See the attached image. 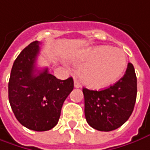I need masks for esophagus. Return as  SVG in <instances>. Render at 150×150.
Wrapping results in <instances>:
<instances>
[{
	"label": "esophagus",
	"instance_id": "obj_1",
	"mask_svg": "<svg viewBox=\"0 0 150 150\" xmlns=\"http://www.w3.org/2000/svg\"><path fill=\"white\" fill-rule=\"evenodd\" d=\"M74 86H75V88H79L81 85L79 84V83L77 80H75V81H74Z\"/></svg>",
	"mask_w": 150,
	"mask_h": 150
}]
</instances>
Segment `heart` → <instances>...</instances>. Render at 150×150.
I'll return each instance as SVG.
<instances>
[{
    "mask_svg": "<svg viewBox=\"0 0 150 150\" xmlns=\"http://www.w3.org/2000/svg\"><path fill=\"white\" fill-rule=\"evenodd\" d=\"M84 63L76 71L81 83L90 88L98 89L117 81L126 66L122 51L103 46L86 51L80 57Z\"/></svg>",
    "mask_w": 150,
    "mask_h": 150,
    "instance_id": "obj_1",
    "label": "heart"
}]
</instances>
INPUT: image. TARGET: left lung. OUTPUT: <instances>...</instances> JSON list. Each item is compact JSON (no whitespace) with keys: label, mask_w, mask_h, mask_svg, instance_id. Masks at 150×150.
<instances>
[{"label":"left lung","mask_w":150,"mask_h":150,"mask_svg":"<svg viewBox=\"0 0 150 150\" xmlns=\"http://www.w3.org/2000/svg\"><path fill=\"white\" fill-rule=\"evenodd\" d=\"M84 115L93 129L111 131L122 126L131 117L137 94L135 68L128 63L123 77L103 90L83 88Z\"/></svg>","instance_id":"left-lung-1"}]
</instances>
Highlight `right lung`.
<instances>
[{
	"mask_svg": "<svg viewBox=\"0 0 150 150\" xmlns=\"http://www.w3.org/2000/svg\"><path fill=\"white\" fill-rule=\"evenodd\" d=\"M38 41L31 42L15 59L8 84L9 101L15 117L29 130L46 131L57 124L62 105L74 88L72 77L62 80L37 70Z\"/></svg>",
	"mask_w": 150,
	"mask_h": 150,
	"instance_id": "obj_1",
	"label": "right lung"
}]
</instances>
